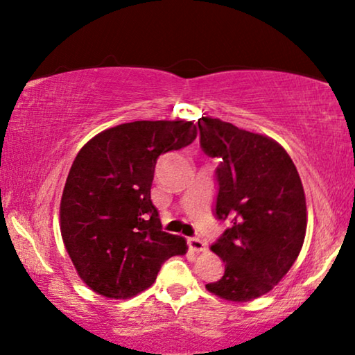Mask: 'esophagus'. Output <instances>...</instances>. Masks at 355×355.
Segmentation results:
<instances>
[{
  "mask_svg": "<svg viewBox=\"0 0 355 355\" xmlns=\"http://www.w3.org/2000/svg\"><path fill=\"white\" fill-rule=\"evenodd\" d=\"M187 244H189V247H191V250H193V252L205 250V242H203L202 239H198V237H189Z\"/></svg>",
  "mask_w": 355,
  "mask_h": 355,
  "instance_id": "1",
  "label": "esophagus"
}]
</instances>
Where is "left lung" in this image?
<instances>
[{"label":"left lung","instance_id":"8db88e82","mask_svg":"<svg viewBox=\"0 0 355 355\" xmlns=\"http://www.w3.org/2000/svg\"><path fill=\"white\" fill-rule=\"evenodd\" d=\"M198 129L203 152L220 159L215 216L231 221L211 245L225 275L205 288L249 302L270 293L300 254L307 230L302 181L273 139L203 116Z\"/></svg>","mask_w":355,"mask_h":355}]
</instances>
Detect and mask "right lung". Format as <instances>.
Returning a JSON list of instances; mask_svg holds the SVG:
<instances>
[{
    "instance_id": "right-lung-1",
    "label": "right lung",
    "mask_w": 355,
    "mask_h": 355,
    "mask_svg": "<svg viewBox=\"0 0 355 355\" xmlns=\"http://www.w3.org/2000/svg\"><path fill=\"white\" fill-rule=\"evenodd\" d=\"M196 137L192 121H134L96 134L77 153L61 197V236L96 294L134 297L169 257L187 252L184 237L162 231L150 189L159 155Z\"/></svg>"
}]
</instances>
